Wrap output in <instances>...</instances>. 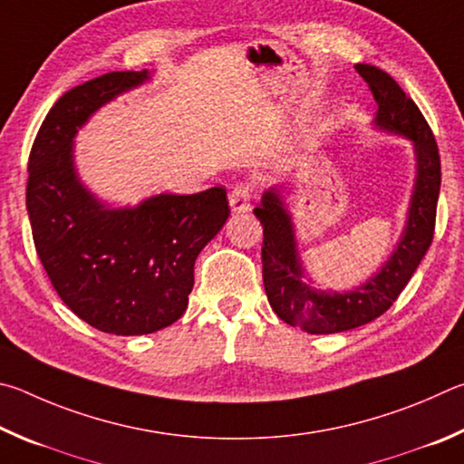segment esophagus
<instances>
[{"label":"esophagus","instance_id":"obj_1","mask_svg":"<svg viewBox=\"0 0 464 464\" xmlns=\"http://www.w3.org/2000/svg\"><path fill=\"white\" fill-rule=\"evenodd\" d=\"M227 201H230L232 214H246V211L250 209V189L246 185L234 187Z\"/></svg>","mask_w":464,"mask_h":464}]
</instances>
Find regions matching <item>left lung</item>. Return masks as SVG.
<instances>
[{"instance_id":"1","label":"left lung","mask_w":464,"mask_h":464,"mask_svg":"<svg viewBox=\"0 0 464 464\" xmlns=\"http://www.w3.org/2000/svg\"><path fill=\"white\" fill-rule=\"evenodd\" d=\"M367 81L377 111L371 126L377 132L401 136L411 144L416 175L405 222L379 269L359 285L344 291L320 287L299 255L297 230L285 183L263 193L255 216L263 224V281L269 304L283 322L307 334H338L379 318L408 285L434 238L436 203L440 193V157L428 121L403 89L385 71L356 64Z\"/></svg>"}]
</instances>
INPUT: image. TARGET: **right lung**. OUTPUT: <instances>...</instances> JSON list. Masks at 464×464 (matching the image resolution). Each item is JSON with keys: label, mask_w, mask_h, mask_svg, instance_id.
<instances>
[{"label": "right lung", "mask_w": 464, "mask_h": 464, "mask_svg": "<svg viewBox=\"0 0 464 464\" xmlns=\"http://www.w3.org/2000/svg\"><path fill=\"white\" fill-rule=\"evenodd\" d=\"M149 81V69L121 71L72 87L48 111L28 162L26 209L48 279L72 314L116 336L152 334L181 318L195 258L230 216L224 187L113 206L81 179L79 130Z\"/></svg>", "instance_id": "add662e5"}]
</instances>
